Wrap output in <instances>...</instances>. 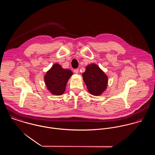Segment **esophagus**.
<instances>
[{"instance_id":"esophagus-1","label":"esophagus","mask_w":155,"mask_h":155,"mask_svg":"<svg viewBox=\"0 0 155 155\" xmlns=\"http://www.w3.org/2000/svg\"><path fill=\"white\" fill-rule=\"evenodd\" d=\"M74 72L76 74H78L79 72V71L78 69H74Z\"/></svg>"}]
</instances>
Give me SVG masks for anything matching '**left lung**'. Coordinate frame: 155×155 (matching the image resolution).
Masks as SVG:
<instances>
[{"instance_id": "1", "label": "left lung", "mask_w": 155, "mask_h": 155, "mask_svg": "<svg viewBox=\"0 0 155 155\" xmlns=\"http://www.w3.org/2000/svg\"><path fill=\"white\" fill-rule=\"evenodd\" d=\"M82 77L91 94L99 96L106 90L108 76L96 64L92 63L86 67Z\"/></svg>"}]
</instances>
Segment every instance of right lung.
Wrapping results in <instances>:
<instances>
[{"instance_id": "obj_1", "label": "right lung", "mask_w": 155, "mask_h": 155, "mask_svg": "<svg viewBox=\"0 0 155 155\" xmlns=\"http://www.w3.org/2000/svg\"><path fill=\"white\" fill-rule=\"evenodd\" d=\"M73 72L55 63L48 70L44 76V82L48 90L55 95H61L66 91L67 84Z\"/></svg>"}]
</instances>
